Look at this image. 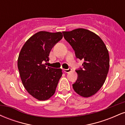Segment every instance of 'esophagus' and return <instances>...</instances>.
I'll return each mask as SVG.
<instances>
[{"label": "esophagus", "instance_id": "obj_1", "mask_svg": "<svg viewBox=\"0 0 125 125\" xmlns=\"http://www.w3.org/2000/svg\"><path fill=\"white\" fill-rule=\"evenodd\" d=\"M71 71H72V69L71 68H69V69H63V72L65 73H69V72H70Z\"/></svg>", "mask_w": 125, "mask_h": 125}]
</instances>
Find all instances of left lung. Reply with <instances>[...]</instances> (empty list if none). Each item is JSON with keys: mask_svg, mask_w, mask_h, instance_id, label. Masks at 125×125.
I'll return each mask as SVG.
<instances>
[{"mask_svg": "<svg viewBox=\"0 0 125 125\" xmlns=\"http://www.w3.org/2000/svg\"><path fill=\"white\" fill-rule=\"evenodd\" d=\"M63 34L76 57L83 61V68L76 71L77 79L73 88L81 96H91L101 88L108 73L109 55L106 46L99 36L85 29L63 31Z\"/></svg>", "mask_w": 125, "mask_h": 125, "instance_id": "1", "label": "left lung"}]
</instances>
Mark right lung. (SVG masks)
<instances>
[{"instance_id":"obj_1","label":"right lung","mask_w":125,"mask_h":125,"mask_svg":"<svg viewBox=\"0 0 125 125\" xmlns=\"http://www.w3.org/2000/svg\"><path fill=\"white\" fill-rule=\"evenodd\" d=\"M62 38L61 32L39 31L26 42L20 52L18 67L21 82L29 94L38 100L52 96L62 75L61 69L46 66L51 49Z\"/></svg>"}]
</instances>
